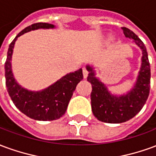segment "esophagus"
I'll list each match as a JSON object with an SVG mask.
<instances>
[{
  "label": "esophagus",
  "mask_w": 156,
  "mask_h": 156,
  "mask_svg": "<svg viewBox=\"0 0 156 156\" xmlns=\"http://www.w3.org/2000/svg\"><path fill=\"white\" fill-rule=\"evenodd\" d=\"M83 78H86L88 75V71L85 68H83Z\"/></svg>",
  "instance_id": "1"
}]
</instances>
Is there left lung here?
Instances as JSON below:
<instances>
[{"label": "left lung", "instance_id": "1", "mask_svg": "<svg viewBox=\"0 0 156 156\" xmlns=\"http://www.w3.org/2000/svg\"><path fill=\"white\" fill-rule=\"evenodd\" d=\"M124 36L133 39L134 42L142 50L141 68L134 88L126 94L116 96L108 91L107 87L95 77L94 68L88 65L89 72L88 81L92 84V111L97 119L105 123L119 124L129 120L140 111L150 94L151 66L144 42L131 30L122 27Z\"/></svg>", "mask_w": 156, "mask_h": 156}]
</instances>
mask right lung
<instances>
[{"label":"right lung","instance_id":"1","mask_svg":"<svg viewBox=\"0 0 156 156\" xmlns=\"http://www.w3.org/2000/svg\"><path fill=\"white\" fill-rule=\"evenodd\" d=\"M49 23L38 22L29 26L18 33L10 44L5 62V85L13 104L20 111L36 120L51 121L64 115L68 103L79 82L83 78L82 68L65 75L48 88L41 91H29L16 81L12 70V56L14 45L18 37L36 29L54 28Z\"/></svg>","mask_w":156,"mask_h":156}]
</instances>
